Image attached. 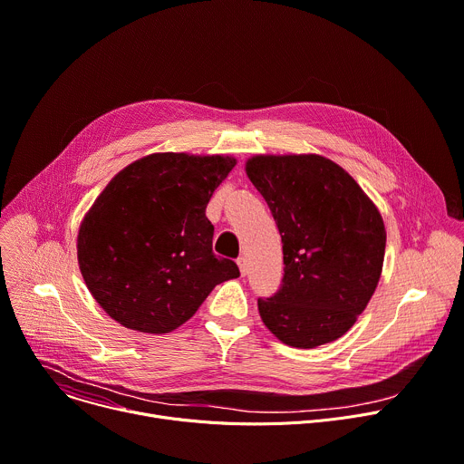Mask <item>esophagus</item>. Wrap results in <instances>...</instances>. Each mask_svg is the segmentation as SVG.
I'll return each mask as SVG.
<instances>
[{
	"mask_svg": "<svg viewBox=\"0 0 464 464\" xmlns=\"http://www.w3.org/2000/svg\"><path fill=\"white\" fill-rule=\"evenodd\" d=\"M237 263H238L240 274H242V276H246V274H247V261H246V257H238V259H237Z\"/></svg>",
	"mask_w": 464,
	"mask_h": 464,
	"instance_id": "1",
	"label": "esophagus"
}]
</instances>
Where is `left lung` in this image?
I'll list each match as a JSON object with an SVG mask.
<instances>
[{
	"instance_id": "8db88e82",
	"label": "left lung",
	"mask_w": 464,
	"mask_h": 464,
	"mask_svg": "<svg viewBox=\"0 0 464 464\" xmlns=\"http://www.w3.org/2000/svg\"><path fill=\"white\" fill-rule=\"evenodd\" d=\"M246 174L283 242L281 286L257 300L265 325L292 348L341 339L382 277L387 233L377 207L322 155H256Z\"/></svg>"
}]
</instances>
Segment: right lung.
<instances>
[{"instance_id": "right-lung-1", "label": "right lung", "mask_w": 464, "mask_h": 464, "mask_svg": "<svg viewBox=\"0 0 464 464\" xmlns=\"http://www.w3.org/2000/svg\"><path fill=\"white\" fill-rule=\"evenodd\" d=\"M237 160L153 153L118 172L82 218L77 261L94 300L123 327L170 333L217 285L238 277L213 254L207 203Z\"/></svg>"}]
</instances>
